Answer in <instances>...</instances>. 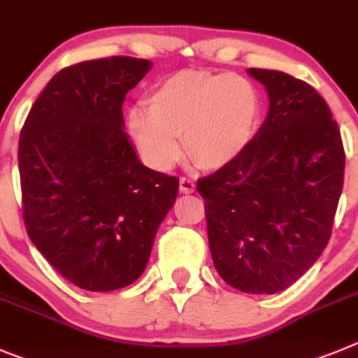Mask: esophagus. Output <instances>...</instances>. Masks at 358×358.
Returning <instances> with one entry per match:
<instances>
[{"instance_id":"34e87169","label":"esophagus","mask_w":358,"mask_h":358,"mask_svg":"<svg viewBox=\"0 0 358 358\" xmlns=\"http://www.w3.org/2000/svg\"><path fill=\"white\" fill-rule=\"evenodd\" d=\"M194 189H196L194 180L185 178V176H183V178H180V191H182L183 194H191V192H194Z\"/></svg>"}]
</instances>
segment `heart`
<instances>
[{
  "label": "heart",
  "mask_w": 358,
  "mask_h": 358,
  "mask_svg": "<svg viewBox=\"0 0 358 358\" xmlns=\"http://www.w3.org/2000/svg\"><path fill=\"white\" fill-rule=\"evenodd\" d=\"M148 114L131 110L128 130L144 160L169 169L182 157L215 171L235 164L253 144L264 99L250 80L230 73L180 71L160 80L146 98Z\"/></svg>",
  "instance_id": "heart-1"
}]
</instances>
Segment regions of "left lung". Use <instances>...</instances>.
Returning a JSON list of instances; mask_svg holds the SVG:
<instances>
[{"label": "left lung", "mask_w": 358, "mask_h": 358, "mask_svg": "<svg viewBox=\"0 0 358 358\" xmlns=\"http://www.w3.org/2000/svg\"><path fill=\"white\" fill-rule=\"evenodd\" d=\"M248 73L266 85V121L237 162L198 180V192L219 276L243 292L275 294L327 248L346 159L314 87L282 71Z\"/></svg>", "instance_id": "8db88e82"}]
</instances>
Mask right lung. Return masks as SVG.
Returning <instances> with one entry per match:
<instances>
[{"instance_id":"right-lung-1","label":"right lung","mask_w":358,"mask_h":358,"mask_svg":"<svg viewBox=\"0 0 358 358\" xmlns=\"http://www.w3.org/2000/svg\"><path fill=\"white\" fill-rule=\"evenodd\" d=\"M151 62L108 57L64 67L19 135L22 219L44 259L76 287H127L143 275L178 178L143 166L123 101Z\"/></svg>"}]
</instances>
